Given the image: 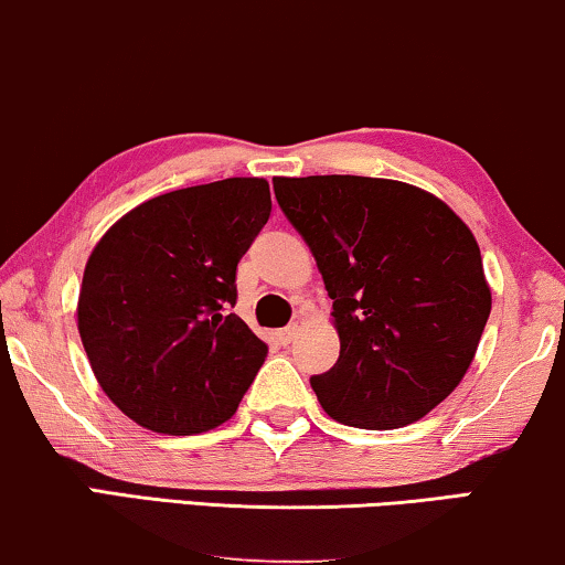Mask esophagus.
Listing matches in <instances>:
<instances>
[{"mask_svg": "<svg viewBox=\"0 0 565 565\" xmlns=\"http://www.w3.org/2000/svg\"><path fill=\"white\" fill-rule=\"evenodd\" d=\"M298 333H300V326L292 323V326H288V329H282L280 333H277V339H280L282 347H288V343H292V341L298 339Z\"/></svg>", "mask_w": 565, "mask_h": 565, "instance_id": "34e87169", "label": "esophagus"}]
</instances>
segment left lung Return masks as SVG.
<instances>
[{
    "mask_svg": "<svg viewBox=\"0 0 565 565\" xmlns=\"http://www.w3.org/2000/svg\"><path fill=\"white\" fill-rule=\"evenodd\" d=\"M275 195L313 252L333 300L339 359L310 377L333 420L392 430L459 387L484 333L479 244L454 209L387 178H275Z\"/></svg>",
    "mask_w": 565,
    "mask_h": 565,
    "instance_id": "obj_1",
    "label": "left lung"
}]
</instances>
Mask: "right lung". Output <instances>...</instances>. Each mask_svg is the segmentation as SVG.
<instances>
[{"instance_id": "add662e5", "label": "right lung", "mask_w": 565, "mask_h": 565, "mask_svg": "<svg viewBox=\"0 0 565 565\" xmlns=\"http://www.w3.org/2000/svg\"><path fill=\"white\" fill-rule=\"evenodd\" d=\"M269 211L265 178H226L154 195L96 242L78 333L96 382L129 420L193 436L236 413L267 347L224 310Z\"/></svg>"}]
</instances>
